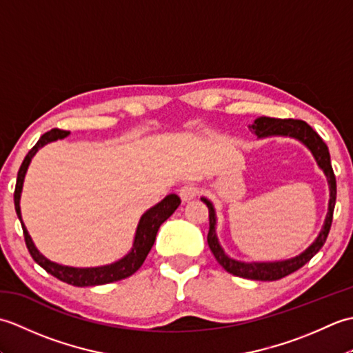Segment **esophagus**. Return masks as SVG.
Listing matches in <instances>:
<instances>
[{"mask_svg": "<svg viewBox=\"0 0 353 353\" xmlns=\"http://www.w3.org/2000/svg\"><path fill=\"white\" fill-rule=\"evenodd\" d=\"M199 194V186L194 185V183H186L183 185L181 190H179V196H181V199L183 201H190L192 200L194 197H196Z\"/></svg>", "mask_w": 353, "mask_h": 353, "instance_id": "obj_1", "label": "esophagus"}]
</instances>
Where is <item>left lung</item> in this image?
<instances>
[{
    "mask_svg": "<svg viewBox=\"0 0 353 353\" xmlns=\"http://www.w3.org/2000/svg\"><path fill=\"white\" fill-rule=\"evenodd\" d=\"M249 129L253 133H256L258 138L290 137L301 141L302 144H305L310 148V152L312 153L317 165L323 170L329 183V206H327L326 220L316 241H314L305 252L299 254V256L285 259V261H276V262H241L234 258H229L221 249L219 238H216V234H215V223H216L215 209L211 201L205 197H201V201L206 203L209 209L208 244H209V249H211V252L214 253L216 262H219V264L226 270L228 273L244 277V279L277 281L291 273H294L296 270L302 268L306 262L311 261L314 254H316L326 243L327 234L329 230H331L335 199H336L335 174L331 165V156H329V150H327V145L325 144V141L319 137L317 132L312 130L311 125L302 121V119H277V118H270V117H259L254 119V123L252 125H249Z\"/></svg>",
    "mask_w": 353,
    "mask_h": 353,
    "instance_id": "left-lung-1",
    "label": "left lung"
}]
</instances>
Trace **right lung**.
Masks as SVG:
<instances>
[{"label":"right lung","mask_w":353,"mask_h":353,"mask_svg":"<svg viewBox=\"0 0 353 353\" xmlns=\"http://www.w3.org/2000/svg\"><path fill=\"white\" fill-rule=\"evenodd\" d=\"M68 134L70 132L61 130V129H52L47 133H43L39 138V141L36 142V145L30 150L27 156L24 157V161L21 163L13 199H14V209H17L22 230H24L26 245L30 254H32V258L45 270V272L57 277L59 281L74 285V287H94V285H104V283L125 279V277L132 276L134 272H138L139 267L144 264L148 252L152 250V247L154 244L157 230H159L161 224L167 219H170L172 212L179 208V205H181V199H179V196H176V194H170V196L165 197L162 201H159V203L154 205L153 208H150L148 211L141 216V220L138 223L132 250L127 253L124 258L114 262V264L101 265V267L77 268V267L56 264V262L47 259L39 250L36 249V245L32 241V236L28 235L27 228L24 226V223H22L19 200H21L22 185H24L27 168L30 162H32L33 156L37 153V150L42 148L43 145H47L48 142L63 139L68 137Z\"/></svg>","instance_id":"right-lung-1"}]
</instances>
